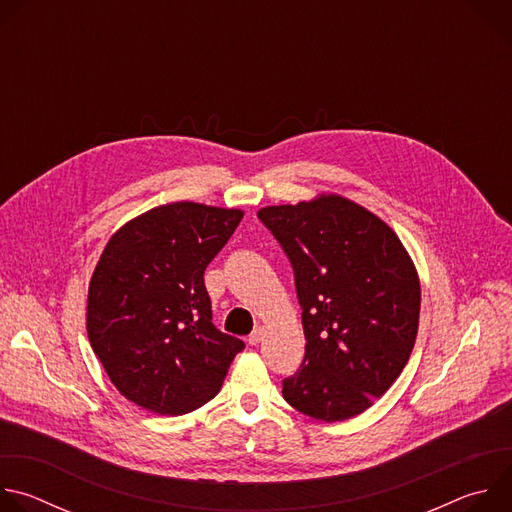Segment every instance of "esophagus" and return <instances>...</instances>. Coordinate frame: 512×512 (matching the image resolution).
Returning <instances> with one entry per match:
<instances>
[{
	"label": "esophagus",
	"instance_id": "esophagus-1",
	"mask_svg": "<svg viewBox=\"0 0 512 512\" xmlns=\"http://www.w3.org/2000/svg\"><path fill=\"white\" fill-rule=\"evenodd\" d=\"M263 338H265V328H263V326H257V328L251 332V336H249V344H251V346H257Z\"/></svg>",
	"mask_w": 512,
	"mask_h": 512
}]
</instances>
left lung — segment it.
Returning a JSON list of instances; mask_svg holds the SVG:
<instances>
[{
  "label": "left lung",
  "mask_w": 512,
  "mask_h": 512,
  "mask_svg": "<svg viewBox=\"0 0 512 512\" xmlns=\"http://www.w3.org/2000/svg\"><path fill=\"white\" fill-rule=\"evenodd\" d=\"M296 277L304 362L283 399L320 421L350 419L397 381L419 326V277L399 237L342 196L257 212Z\"/></svg>",
  "instance_id": "left-lung-1"
}]
</instances>
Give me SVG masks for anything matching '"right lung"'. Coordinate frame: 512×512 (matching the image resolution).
Listing matches in <instances>:
<instances>
[{
  "mask_svg": "<svg viewBox=\"0 0 512 512\" xmlns=\"http://www.w3.org/2000/svg\"><path fill=\"white\" fill-rule=\"evenodd\" d=\"M243 210L172 202L143 212L107 243L89 283L87 332L117 391L182 415L223 387L245 342L212 324L204 269Z\"/></svg>",
  "mask_w": 512,
  "mask_h": 512,
  "instance_id": "right-lung-1",
  "label": "right lung"
}]
</instances>
